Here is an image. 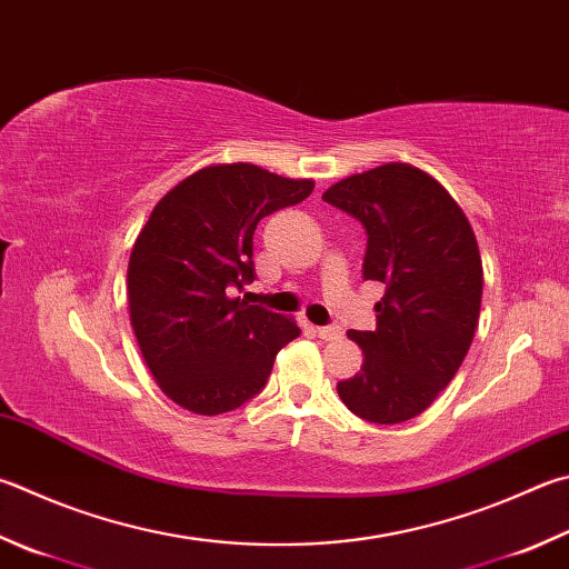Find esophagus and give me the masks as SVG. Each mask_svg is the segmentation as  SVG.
<instances>
[{
    "instance_id": "obj_1",
    "label": "esophagus",
    "mask_w": 569,
    "mask_h": 569,
    "mask_svg": "<svg viewBox=\"0 0 569 569\" xmlns=\"http://www.w3.org/2000/svg\"><path fill=\"white\" fill-rule=\"evenodd\" d=\"M318 336L323 340H340V338H343V328H340V326H320Z\"/></svg>"
}]
</instances>
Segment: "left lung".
<instances>
[{
    "label": "left lung",
    "instance_id": "8db88e82",
    "mask_svg": "<svg viewBox=\"0 0 569 569\" xmlns=\"http://www.w3.org/2000/svg\"><path fill=\"white\" fill-rule=\"evenodd\" d=\"M323 201L366 229L363 278L386 286L376 330H350L363 366L338 396L368 422L420 416L468 356L480 318L482 261L470 221L410 163H383L330 186Z\"/></svg>",
    "mask_w": 569,
    "mask_h": 569
}]
</instances>
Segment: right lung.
I'll use <instances>...</instances> for the list:
<instances>
[{
	"label": "right lung",
	"mask_w": 569,
	"mask_h": 569,
	"mask_svg": "<svg viewBox=\"0 0 569 569\" xmlns=\"http://www.w3.org/2000/svg\"><path fill=\"white\" fill-rule=\"evenodd\" d=\"M311 179L253 163L191 173L153 206L129 258V316L159 388L196 416H221L261 392L276 353L301 328L241 298L256 278L253 231L301 203Z\"/></svg>",
	"instance_id": "obj_1"
}]
</instances>
